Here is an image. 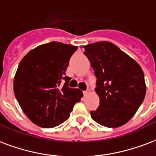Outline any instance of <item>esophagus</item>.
Instances as JSON below:
<instances>
[{
    "instance_id": "34e87169",
    "label": "esophagus",
    "mask_w": 156,
    "mask_h": 156,
    "mask_svg": "<svg viewBox=\"0 0 156 156\" xmlns=\"http://www.w3.org/2000/svg\"><path fill=\"white\" fill-rule=\"evenodd\" d=\"M89 93H90L89 89H87V90H86V91H84V92H83L84 96H87L88 94H89Z\"/></svg>"
}]
</instances>
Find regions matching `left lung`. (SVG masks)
<instances>
[{
  "instance_id": "obj_1",
  "label": "left lung",
  "mask_w": 156,
  "mask_h": 156,
  "mask_svg": "<svg viewBox=\"0 0 156 156\" xmlns=\"http://www.w3.org/2000/svg\"><path fill=\"white\" fill-rule=\"evenodd\" d=\"M97 78L100 99L91 111L93 121L106 127H119L135 115L144 101L146 87L142 69L132 58L107 41L83 46Z\"/></svg>"
}]
</instances>
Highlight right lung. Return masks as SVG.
<instances>
[{
	"label": "right lung",
	"instance_id": "right-lung-1",
	"mask_svg": "<svg viewBox=\"0 0 156 156\" xmlns=\"http://www.w3.org/2000/svg\"><path fill=\"white\" fill-rule=\"evenodd\" d=\"M77 49V46L50 42L30 50L20 61L14 78V93L35 125L44 128L60 125L83 96L78 88L69 87L71 78L65 73Z\"/></svg>",
	"mask_w": 156,
	"mask_h": 156
}]
</instances>
